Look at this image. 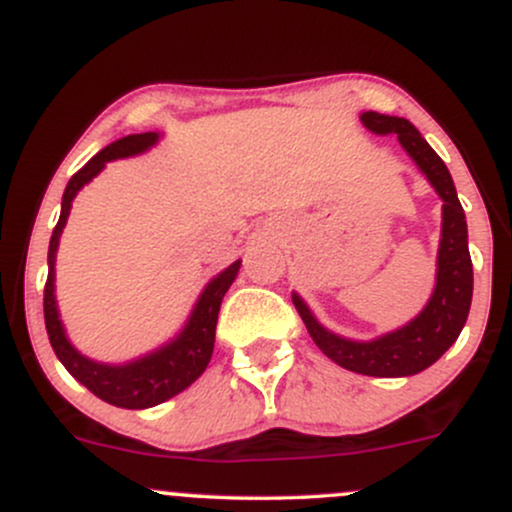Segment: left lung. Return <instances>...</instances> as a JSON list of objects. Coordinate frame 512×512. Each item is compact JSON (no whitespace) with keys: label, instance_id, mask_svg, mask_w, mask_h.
Wrapping results in <instances>:
<instances>
[{"label":"left lung","instance_id":"1","mask_svg":"<svg viewBox=\"0 0 512 512\" xmlns=\"http://www.w3.org/2000/svg\"><path fill=\"white\" fill-rule=\"evenodd\" d=\"M360 120L375 135L399 137V145L406 149V154L416 162L421 174L440 195L442 234L433 295L421 309V314L413 317L409 324L396 331L382 333L372 341H353V338H343L321 326L297 292H292V302H295L312 341L336 365L370 377H409L433 365L457 341L464 324H467L474 290L467 220H464L462 203H459L455 183H452L445 162L409 120L382 116L375 111L363 113Z\"/></svg>","mask_w":512,"mask_h":512}]
</instances>
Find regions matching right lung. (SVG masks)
<instances>
[{"label":"right lung","instance_id":"1","mask_svg":"<svg viewBox=\"0 0 512 512\" xmlns=\"http://www.w3.org/2000/svg\"><path fill=\"white\" fill-rule=\"evenodd\" d=\"M157 142L159 132H140V135L120 137V140L103 147L96 157H91L67 183L65 195H62L60 220L53 229L48 249V283H45L43 312L50 346H53L57 360L67 367L74 380L82 382L91 394L118 406V409H149V406H157L183 392L186 387H191L203 375L212 358V348H215V326L222 297H225L229 285L234 283L241 266V261H234L225 271L217 273L203 287L183 329L171 341H166L164 346L142 355V358H135L123 365L96 363V360L86 358L72 346L65 326H62L60 309H57L55 300V256L62 229H65L67 217H70L72 200L77 198V193L82 191L86 183L106 169L108 162L135 157V154L147 152Z\"/></svg>","mask_w":512,"mask_h":512}]
</instances>
